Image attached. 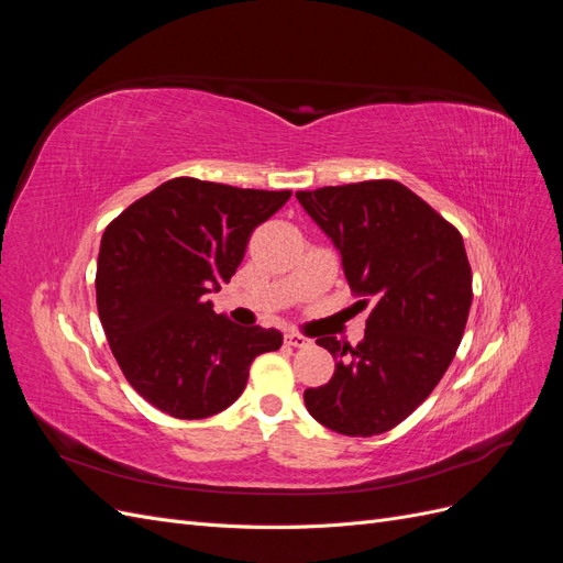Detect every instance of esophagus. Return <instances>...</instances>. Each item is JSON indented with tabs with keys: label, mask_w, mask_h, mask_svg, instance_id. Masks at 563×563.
I'll list each match as a JSON object with an SVG mask.
<instances>
[{
	"label": "esophagus",
	"mask_w": 563,
	"mask_h": 563,
	"mask_svg": "<svg viewBox=\"0 0 563 563\" xmlns=\"http://www.w3.org/2000/svg\"><path fill=\"white\" fill-rule=\"evenodd\" d=\"M284 340H286V345H291V347H308L310 345V338H305L300 333H286Z\"/></svg>",
	"instance_id": "34e87169"
}]
</instances>
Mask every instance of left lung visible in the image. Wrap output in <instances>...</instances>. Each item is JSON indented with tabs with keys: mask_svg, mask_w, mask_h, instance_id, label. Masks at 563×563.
<instances>
[{
	"mask_svg": "<svg viewBox=\"0 0 563 563\" xmlns=\"http://www.w3.org/2000/svg\"><path fill=\"white\" fill-rule=\"evenodd\" d=\"M340 253L356 305H368L356 347L317 338L333 378L305 389L310 416L338 434H383L411 416L453 362L472 305L460 232L397 180L296 192Z\"/></svg>",
	"mask_w": 563,
	"mask_h": 563,
	"instance_id": "obj_1",
	"label": "left lung"
}]
</instances>
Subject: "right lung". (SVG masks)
<instances>
[{"mask_svg":"<svg viewBox=\"0 0 563 563\" xmlns=\"http://www.w3.org/2000/svg\"><path fill=\"white\" fill-rule=\"evenodd\" d=\"M291 192L174 178L106 228L96 300L110 350L131 387L159 411L199 420L242 395L249 368L282 347V333L236 327L213 312L251 232Z\"/></svg>","mask_w":563,"mask_h":563,"instance_id":"add662e5","label":"right lung"}]
</instances>
